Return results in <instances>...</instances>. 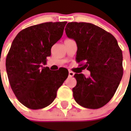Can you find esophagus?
I'll return each instance as SVG.
<instances>
[{"label": "esophagus", "instance_id": "1", "mask_svg": "<svg viewBox=\"0 0 131 131\" xmlns=\"http://www.w3.org/2000/svg\"><path fill=\"white\" fill-rule=\"evenodd\" d=\"M74 73L71 71H69V77H73L74 75Z\"/></svg>", "mask_w": 131, "mask_h": 131}]
</instances>
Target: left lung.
Returning <instances> with one entry per match:
<instances>
[{
  "label": "left lung",
  "mask_w": 131,
  "mask_h": 131,
  "mask_svg": "<svg viewBox=\"0 0 131 131\" xmlns=\"http://www.w3.org/2000/svg\"><path fill=\"white\" fill-rule=\"evenodd\" d=\"M68 37L77 45L76 62L90 71L89 77L75 73L77 84L73 95L80 106L98 109L109 102L116 92L123 74V54L117 41L111 33L92 24H67Z\"/></svg>",
  "instance_id": "8db88e82"
}]
</instances>
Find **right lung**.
I'll list each match as a JSON object with an SVG mask.
<instances>
[{
  "instance_id": "add662e5",
  "label": "right lung",
  "mask_w": 131,
  "mask_h": 131,
  "mask_svg": "<svg viewBox=\"0 0 131 131\" xmlns=\"http://www.w3.org/2000/svg\"><path fill=\"white\" fill-rule=\"evenodd\" d=\"M66 24L46 22L28 27L12 43L6 60L7 75L15 96L25 107L39 110L49 106L68 78L66 69L52 71L42 67Z\"/></svg>"
}]
</instances>
